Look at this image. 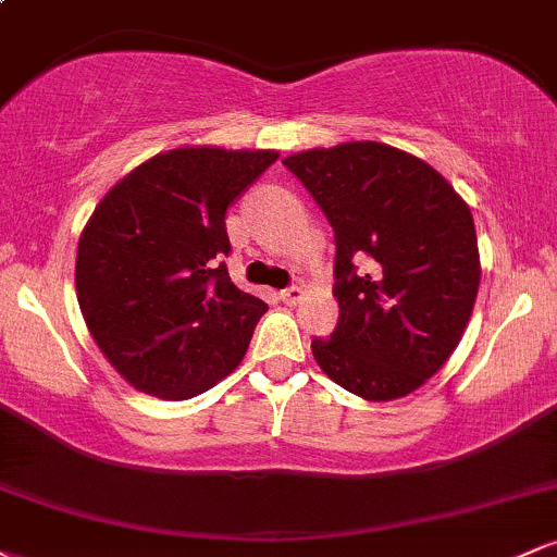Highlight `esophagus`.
Segmentation results:
<instances>
[{
	"instance_id": "obj_1",
	"label": "esophagus",
	"mask_w": 557,
	"mask_h": 557,
	"mask_svg": "<svg viewBox=\"0 0 557 557\" xmlns=\"http://www.w3.org/2000/svg\"><path fill=\"white\" fill-rule=\"evenodd\" d=\"M304 296H306V290L300 285H290V287H285V290H280V300H285V304H290V306L300 304Z\"/></svg>"
}]
</instances>
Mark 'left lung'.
I'll return each mask as SVG.
<instances>
[{"mask_svg":"<svg viewBox=\"0 0 557 557\" xmlns=\"http://www.w3.org/2000/svg\"><path fill=\"white\" fill-rule=\"evenodd\" d=\"M335 230L337 327L311 354L363 400L424 385L461 343L479 290L471 209L421 159L350 140L283 159Z\"/></svg>","mask_w":557,"mask_h":557,"instance_id":"obj_1","label":"left lung"}]
</instances>
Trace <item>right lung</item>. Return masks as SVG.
I'll use <instances>...</instances> for the list:
<instances>
[{
	"label": "right lung",
	"mask_w": 557,
	"mask_h": 557,
	"mask_svg": "<svg viewBox=\"0 0 557 557\" xmlns=\"http://www.w3.org/2000/svg\"><path fill=\"white\" fill-rule=\"evenodd\" d=\"M277 151L183 146L99 201L75 290L101 354L140 393L185 400L238 367L267 304L230 280L225 214Z\"/></svg>",
	"instance_id": "1"
}]
</instances>
